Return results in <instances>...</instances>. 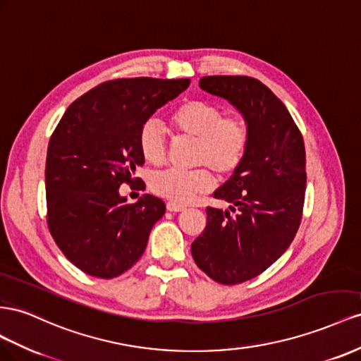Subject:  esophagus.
Returning a JSON list of instances; mask_svg holds the SVG:
<instances>
[{
    "label": "esophagus",
    "instance_id": "obj_1",
    "mask_svg": "<svg viewBox=\"0 0 361 361\" xmlns=\"http://www.w3.org/2000/svg\"><path fill=\"white\" fill-rule=\"evenodd\" d=\"M166 209H168L169 212H183V210H186V207H184V205L177 204V202H173V201H169V202L166 204Z\"/></svg>",
    "mask_w": 361,
    "mask_h": 361
}]
</instances>
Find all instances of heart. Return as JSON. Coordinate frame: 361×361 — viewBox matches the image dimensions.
Masks as SVG:
<instances>
[{
    "mask_svg": "<svg viewBox=\"0 0 361 361\" xmlns=\"http://www.w3.org/2000/svg\"><path fill=\"white\" fill-rule=\"evenodd\" d=\"M169 126L180 136L197 139L195 164L213 169L219 177H230L238 171L250 148L251 133L246 121L238 115H222L221 107L209 101L180 102L169 113ZM139 148L143 160L152 166H160L166 160V139L156 122L142 126ZM207 168L159 172L151 178V189L177 204L190 202L213 186Z\"/></svg>",
    "mask_w": 361,
    "mask_h": 361,
    "instance_id": "heart-1",
    "label": "heart"
}]
</instances>
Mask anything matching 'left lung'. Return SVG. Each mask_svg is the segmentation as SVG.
Listing matches in <instances>:
<instances>
[{"instance_id":"left-lung-1","label":"left lung","mask_w":361,"mask_h":361,"mask_svg":"<svg viewBox=\"0 0 361 361\" xmlns=\"http://www.w3.org/2000/svg\"><path fill=\"white\" fill-rule=\"evenodd\" d=\"M200 87L230 101L251 133L240 168L213 193L230 210L207 207V225L190 248L202 272L231 286L260 275L292 243L302 218L305 148L289 110L262 81L212 75Z\"/></svg>"}]
</instances>
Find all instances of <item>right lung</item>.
I'll list each match as a JSON object with an SVG mask.
<instances>
[{
  "instance_id": "add662e5",
  "label": "right lung",
  "mask_w": 361,
  "mask_h": 361,
  "mask_svg": "<svg viewBox=\"0 0 361 361\" xmlns=\"http://www.w3.org/2000/svg\"><path fill=\"white\" fill-rule=\"evenodd\" d=\"M189 78H118L90 89L60 119L45 166L48 228L66 259L87 275L110 280L145 251L164 202L145 193L135 204L123 183H145L135 172L145 160L139 133L154 111L177 98Z\"/></svg>"
}]
</instances>
